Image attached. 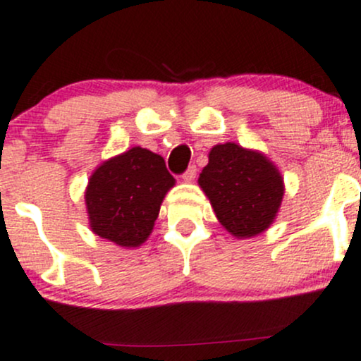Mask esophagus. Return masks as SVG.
Masks as SVG:
<instances>
[{"label":"esophagus","mask_w":361,"mask_h":361,"mask_svg":"<svg viewBox=\"0 0 361 361\" xmlns=\"http://www.w3.org/2000/svg\"><path fill=\"white\" fill-rule=\"evenodd\" d=\"M195 176H197V168H195V164H192L187 171L183 173V176L181 178H183V181H187V183H192V181L195 180Z\"/></svg>","instance_id":"34e87169"}]
</instances>
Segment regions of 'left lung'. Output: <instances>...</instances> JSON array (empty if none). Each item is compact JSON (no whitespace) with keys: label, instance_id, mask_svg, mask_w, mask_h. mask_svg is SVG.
I'll return each mask as SVG.
<instances>
[{"label":"left lung","instance_id":"1","mask_svg":"<svg viewBox=\"0 0 361 361\" xmlns=\"http://www.w3.org/2000/svg\"><path fill=\"white\" fill-rule=\"evenodd\" d=\"M199 185L217 221L236 238H250L274 223L284 195L283 176L262 152L226 142L214 145Z\"/></svg>","mask_w":361,"mask_h":361}]
</instances>
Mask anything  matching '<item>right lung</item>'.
I'll list each match as a JSON object with an SVG mask.
<instances>
[{
    "mask_svg": "<svg viewBox=\"0 0 361 361\" xmlns=\"http://www.w3.org/2000/svg\"><path fill=\"white\" fill-rule=\"evenodd\" d=\"M174 178L159 154L132 147L104 161L85 190L90 229L120 247H140L152 233Z\"/></svg>",
    "mask_w": 361,
    "mask_h": 361,
    "instance_id": "right-lung-1",
    "label": "right lung"
}]
</instances>
